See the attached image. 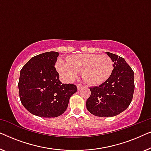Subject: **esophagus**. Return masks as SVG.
Listing matches in <instances>:
<instances>
[{"mask_svg":"<svg viewBox=\"0 0 151 151\" xmlns=\"http://www.w3.org/2000/svg\"><path fill=\"white\" fill-rule=\"evenodd\" d=\"M82 87H83V86L81 85V84H78V85H77V88H78V90L81 89V88H82Z\"/></svg>","mask_w":151,"mask_h":151,"instance_id":"34e87169","label":"esophagus"}]
</instances>
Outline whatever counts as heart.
Segmentation results:
<instances>
[{
	"instance_id": "b5f03b06",
	"label": "heart",
	"mask_w": 151,
	"mask_h": 151,
	"mask_svg": "<svg viewBox=\"0 0 151 151\" xmlns=\"http://www.w3.org/2000/svg\"><path fill=\"white\" fill-rule=\"evenodd\" d=\"M56 68L63 79L68 82L77 77L78 71H82V77L88 84L98 86L110 78L113 63L107 55L84 53L68 57L67 61L59 59Z\"/></svg>"
}]
</instances>
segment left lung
<instances>
[{
  "label": "left lung",
  "mask_w": 151,
  "mask_h": 151,
  "mask_svg": "<svg viewBox=\"0 0 151 151\" xmlns=\"http://www.w3.org/2000/svg\"><path fill=\"white\" fill-rule=\"evenodd\" d=\"M114 63L110 78L99 86L90 87L86 102L87 110L93 115L113 117L128 108L133 99L134 72L123 58L106 52Z\"/></svg>",
  "instance_id": "left-lung-1"
}]
</instances>
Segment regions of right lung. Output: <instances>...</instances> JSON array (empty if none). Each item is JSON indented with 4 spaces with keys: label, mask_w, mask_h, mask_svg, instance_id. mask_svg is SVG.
Segmentation results:
<instances>
[{
    "label": "right lung",
    "mask_w": 151,
    "mask_h": 151,
    "mask_svg": "<svg viewBox=\"0 0 151 151\" xmlns=\"http://www.w3.org/2000/svg\"><path fill=\"white\" fill-rule=\"evenodd\" d=\"M59 53L49 51L33 57L20 73L18 89L21 103L32 114L56 117L67 110L77 91L74 84H63L55 68Z\"/></svg>",
    "instance_id": "obj_1"
}]
</instances>
